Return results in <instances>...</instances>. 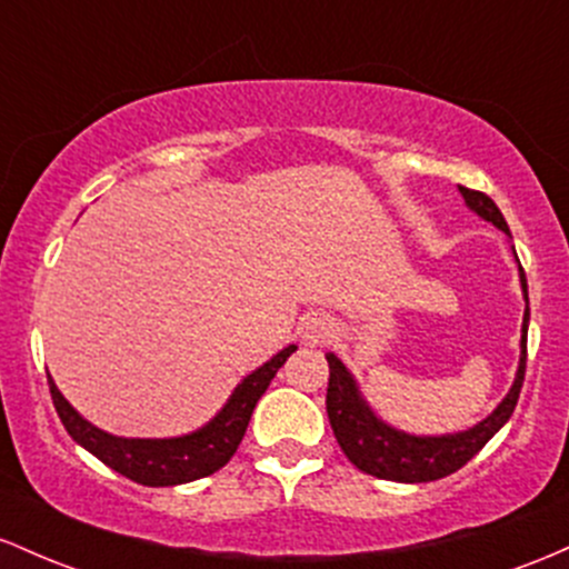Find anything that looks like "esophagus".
Masks as SVG:
<instances>
[{
	"label": "esophagus",
	"instance_id": "esophagus-1",
	"mask_svg": "<svg viewBox=\"0 0 569 569\" xmlns=\"http://www.w3.org/2000/svg\"><path fill=\"white\" fill-rule=\"evenodd\" d=\"M301 336H303L309 343H322V341H328V338L333 336V322H330V317H325V315H309V317H303V322H301Z\"/></svg>",
	"mask_w": 569,
	"mask_h": 569
}]
</instances>
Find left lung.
Returning a JSON list of instances; mask_svg holds the SVG:
<instances>
[{"mask_svg":"<svg viewBox=\"0 0 569 569\" xmlns=\"http://www.w3.org/2000/svg\"><path fill=\"white\" fill-rule=\"evenodd\" d=\"M459 193L465 196L468 207L476 214H481L483 220L495 222L500 231H508V222L502 217L497 203L489 199L481 190L459 188ZM521 273V287H525L527 298V277L525 268H519ZM527 325H529V298H527V311H525V325H521V362L519 373H516L513 387L506 395L500 406L495 408L491 417L483 419L481 425H476L473 430L457 432V436H440V438H417L406 436V432L392 430L381 419L373 417V411L366 406V400L357 392L355 379L349 376V370L343 368V362L336 355H325L330 368L328 379V395H325V406H328V419L333 427V436L341 446L343 455L349 457V462L355 468H360L362 473L385 478V481H400V483H425V481H438V478L457 473L462 465H468L483 446L489 443V438L508 422L510 413H513L516 403H519L521 385H525V370H527Z\"/></svg>","mask_w":569,"mask_h":569,"instance_id":"1","label":"left lung"}]
</instances>
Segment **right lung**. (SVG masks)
Listing matches in <instances>:
<instances>
[{"mask_svg": "<svg viewBox=\"0 0 569 569\" xmlns=\"http://www.w3.org/2000/svg\"><path fill=\"white\" fill-rule=\"evenodd\" d=\"M296 352V347H287L277 357L258 368L254 373L247 376L236 392L231 395L226 408L199 432H190L182 438H166V440H142V438H114L101 432L99 427L80 417L72 406L63 400L59 387L48 376L50 398H53L59 419L67 427L82 449L99 457L107 468L114 473L131 478V481L142 483V487H177V483L196 481V478L212 476L220 470L239 449L241 438H244L247 425L258 406L260 395L266 392L277 370L284 366V360Z\"/></svg>", "mask_w": 569, "mask_h": 569, "instance_id": "add662e5", "label": "right lung"}]
</instances>
